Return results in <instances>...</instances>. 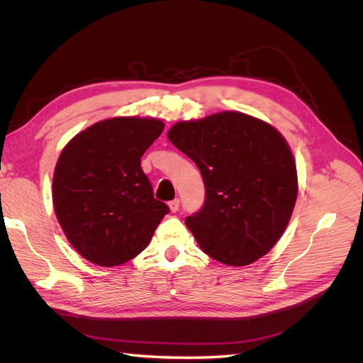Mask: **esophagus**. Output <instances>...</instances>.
Wrapping results in <instances>:
<instances>
[{
    "label": "esophagus",
    "instance_id": "34e87169",
    "mask_svg": "<svg viewBox=\"0 0 363 363\" xmlns=\"http://www.w3.org/2000/svg\"><path fill=\"white\" fill-rule=\"evenodd\" d=\"M169 211L171 212H177L179 211V207H180V200L179 199H175V200H172V201H169Z\"/></svg>",
    "mask_w": 363,
    "mask_h": 363
}]
</instances>
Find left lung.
I'll use <instances>...</instances> for the list:
<instances>
[{"label": "left lung", "mask_w": 363, "mask_h": 363, "mask_svg": "<svg viewBox=\"0 0 363 363\" xmlns=\"http://www.w3.org/2000/svg\"><path fill=\"white\" fill-rule=\"evenodd\" d=\"M168 139L203 175L204 206L184 221L200 248L230 267L265 256L286 230L298 194L295 159L280 131L227 111L180 121Z\"/></svg>", "instance_id": "1"}]
</instances>
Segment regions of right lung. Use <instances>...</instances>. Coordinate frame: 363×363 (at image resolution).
I'll return each instance as SVG.
<instances>
[{
	"label": "right lung",
	"instance_id": "add662e5",
	"mask_svg": "<svg viewBox=\"0 0 363 363\" xmlns=\"http://www.w3.org/2000/svg\"><path fill=\"white\" fill-rule=\"evenodd\" d=\"M164 128L156 118L116 116L75 135L52 177V204L69 244L100 267L144 251L169 207L156 200L140 157Z\"/></svg>",
	"mask_w": 363,
	"mask_h": 363
}]
</instances>
